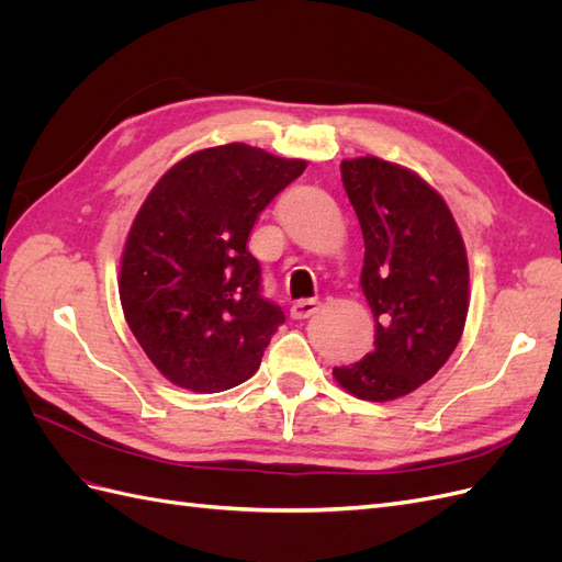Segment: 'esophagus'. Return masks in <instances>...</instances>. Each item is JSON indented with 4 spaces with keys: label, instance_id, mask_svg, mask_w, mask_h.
I'll use <instances>...</instances> for the list:
<instances>
[{
    "label": "esophagus",
    "instance_id": "esophagus-1",
    "mask_svg": "<svg viewBox=\"0 0 562 562\" xmlns=\"http://www.w3.org/2000/svg\"><path fill=\"white\" fill-rule=\"evenodd\" d=\"M316 310H318V302L316 300H297V302H293L291 316L293 318H310Z\"/></svg>",
    "mask_w": 562,
    "mask_h": 562
}]
</instances>
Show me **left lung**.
Segmentation results:
<instances>
[{"label":"left lung","instance_id":"left-lung-1","mask_svg":"<svg viewBox=\"0 0 562 562\" xmlns=\"http://www.w3.org/2000/svg\"><path fill=\"white\" fill-rule=\"evenodd\" d=\"M363 232L361 288L375 316V347L333 368L351 396H407L446 366L469 314L467 246L446 199L411 168L380 157L342 161Z\"/></svg>","mask_w":562,"mask_h":562}]
</instances>
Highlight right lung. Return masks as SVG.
Wrapping results in <instances>:
<instances>
[{
	"label": "right lung",
	"instance_id": "add662e5",
	"mask_svg": "<svg viewBox=\"0 0 562 562\" xmlns=\"http://www.w3.org/2000/svg\"><path fill=\"white\" fill-rule=\"evenodd\" d=\"M304 168V159L229 143L192 151L151 187L122 250L119 300L168 382L215 394L260 368L285 316L260 295V265L246 244Z\"/></svg>",
	"mask_w": 562,
	"mask_h": 562
}]
</instances>
